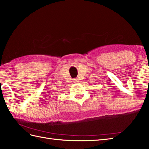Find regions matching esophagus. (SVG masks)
<instances>
[{
  "mask_svg": "<svg viewBox=\"0 0 149 149\" xmlns=\"http://www.w3.org/2000/svg\"><path fill=\"white\" fill-rule=\"evenodd\" d=\"M74 82L75 83H79V79L78 78H75L74 79Z\"/></svg>",
  "mask_w": 149,
  "mask_h": 149,
  "instance_id": "34e87169",
  "label": "esophagus"
}]
</instances>
